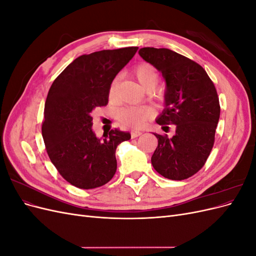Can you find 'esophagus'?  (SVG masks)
Segmentation results:
<instances>
[{
  "instance_id": "obj_1",
  "label": "esophagus",
  "mask_w": 256,
  "mask_h": 256,
  "mask_svg": "<svg viewBox=\"0 0 256 256\" xmlns=\"http://www.w3.org/2000/svg\"><path fill=\"white\" fill-rule=\"evenodd\" d=\"M142 134V132L141 131H132V132H131V138H138V136H140Z\"/></svg>"
}]
</instances>
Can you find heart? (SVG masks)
Returning <instances> with one entry per match:
<instances>
[{"instance_id": "obj_1", "label": "heart", "mask_w": 256, "mask_h": 256, "mask_svg": "<svg viewBox=\"0 0 256 256\" xmlns=\"http://www.w3.org/2000/svg\"><path fill=\"white\" fill-rule=\"evenodd\" d=\"M134 76L141 86L146 90H152L158 82V74L154 67L150 63H140L134 68ZM118 79L115 78L112 80L108 90L110 102H114L118 96ZM154 112L150 108L147 106H128L120 111L118 118L120 120L127 126L138 128L144 125V122L150 120Z\"/></svg>"}]
</instances>
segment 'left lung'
<instances>
[{"label":"left lung","mask_w":256,"mask_h":256,"mask_svg":"<svg viewBox=\"0 0 256 256\" xmlns=\"http://www.w3.org/2000/svg\"><path fill=\"white\" fill-rule=\"evenodd\" d=\"M138 54L166 79V108L157 124L176 127L172 138L154 134L158 146L152 164L168 180H187L204 166L214 143L220 118L214 84L202 66L170 49L147 47Z\"/></svg>","instance_id":"left-lung-1"}]
</instances>
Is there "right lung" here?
Returning a JSON list of instances; mask_svg holds the SVG:
<instances>
[{
  "instance_id": "obj_1",
  "label": "right lung",
  "mask_w": 256,
  "mask_h": 256,
  "mask_svg": "<svg viewBox=\"0 0 256 256\" xmlns=\"http://www.w3.org/2000/svg\"><path fill=\"white\" fill-rule=\"evenodd\" d=\"M138 49L84 54L60 74L49 90L42 126L46 150L62 177L76 188L102 187L116 172V147L131 136L115 128L100 140L92 130L90 113L108 104L110 83Z\"/></svg>"
}]
</instances>
